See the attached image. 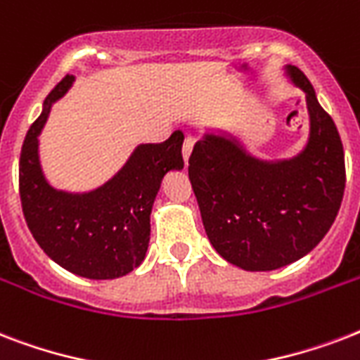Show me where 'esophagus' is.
<instances>
[{"instance_id":"1","label":"esophagus","mask_w":360,"mask_h":360,"mask_svg":"<svg viewBox=\"0 0 360 360\" xmlns=\"http://www.w3.org/2000/svg\"><path fill=\"white\" fill-rule=\"evenodd\" d=\"M192 149H194V138H186L185 143H183V160H185V166L188 164V157H191Z\"/></svg>"}]
</instances>
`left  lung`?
I'll return each instance as SVG.
<instances>
[{"label": "left lung", "instance_id": "1", "mask_svg": "<svg viewBox=\"0 0 360 360\" xmlns=\"http://www.w3.org/2000/svg\"><path fill=\"white\" fill-rule=\"evenodd\" d=\"M284 75L307 98L308 140L290 158L256 157L239 136L202 134L188 160L203 228L226 262L245 271H274L301 259L327 236L346 186L344 147L308 78Z\"/></svg>", "mask_w": 360, "mask_h": 360}]
</instances>
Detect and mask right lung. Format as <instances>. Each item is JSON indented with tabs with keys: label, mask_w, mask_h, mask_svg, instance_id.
<instances>
[{
	"label": "right lung",
	"mask_w": 360,
	"mask_h": 360,
	"mask_svg": "<svg viewBox=\"0 0 360 360\" xmlns=\"http://www.w3.org/2000/svg\"><path fill=\"white\" fill-rule=\"evenodd\" d=\"M75 84L67 75L42 104L20 153V200L27 228L50 259L69 273L91 280L120 278L134 271L147 254L151 209L164 175L183 169L185 136L175 130L162 143H140L127 162L103 185L70 192L46 179L39 136L53 103Z\"/></svg>",
	"instance_id": "obj_1"
}]
</instances>
